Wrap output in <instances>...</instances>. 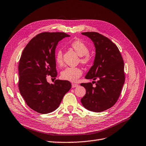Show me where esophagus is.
<instances>
[{"instance_id": "1", "label": "esophagus", "mask_w": 146, "mask_h": 146, "mask_svg": "<svg viewBox=\"0 0 146 146\" xmlns=\"http://www.w3.org/2000/svg\"><path fill=\"white\" fill-rule=\"evenodd\" d=\"M78 86V84H72V87L75 88V87H77Z\"/></svg>"}]
</instances>
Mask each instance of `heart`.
I'll return each mask as SVG.
<instances>
[{"label": "heart", "mask_w": 146, "mask_h": 146, "mask_svg": "<svg viewBox=\"0 0 146 146\" xmlns=\"http://www.w3.org/2000/svg\"><path fill=\"white\" fill-rule=\"evenodd\" d=\"M73 49L80 56V62L83 65H88L92 61V57L89 54L88 46L80 40H75L69 44ZM62 50L58 48L55 52L54 59L58 65L61 66L63 64ZM82 74V71L78 67H66L62 71L60 77L64 80L71 82H76Z\"/></svg>", "instance_id": "b5f03b06"}]
</instances>
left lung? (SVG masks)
Returning a JSON list of instances; mask_svg holds the SVG:
<instances>
[{"instance_id":"obj_1","label":"left lung","mask_w":146,"mask_h":146,"mask_svg":"<svg viewBox=\"0 0 146 146\" xmlns=\"http://www.w3.org/2000/svg\"><path fill=\"white\" fill-rule=\"evenodd\" d=\"M94 43L96 56L93 65L85 78L93 79L96 86L91 82L82 83L86 90L81 99L87 109L100 112L112 107L118 99L125 82L124 64L118 48L108 37L96 32H85Z\"/></svg>"}]
</instances>
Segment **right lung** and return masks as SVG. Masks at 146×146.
I'll use <instances>...</instances> for the list:
<instances>
[{"label": "right lung", "instance_id": "add662e5", "mask_svg": "<svg viewBox=\"0 0 146 146\" xmlns=\"http://www.w3.org/2000/svg\"><path fill=\"white\" fill-rule=\"evenodd\" d=\"M69 36L60 32L40 33L22 53L18 65L19 92L27 105L38 113L46 114L56 110L71 88L66 80H56L50 84L46 80L47 75L56 77L55 49L60 40Z\"/></svg>", "mask_w": 146, "mask_h": 146}]
</instances>
